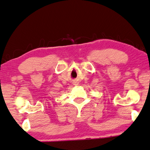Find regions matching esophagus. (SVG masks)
<instances>
[{
	"label": "esophagus",
	"mask_w": 150,
	"mask_h": 150,
	"mask_svg": "<svg viewBox=\"0 0 150 150\" xmlns=\"http://www.w3.org/2000/svg\"><path fill=\"white\" fill-rule=\"evenodd\" d=\"M73 85H78V82H77V80H75V81H73Z\"/></svg>",
	"instance_id": "esophagus-1"
}]
</instances>
